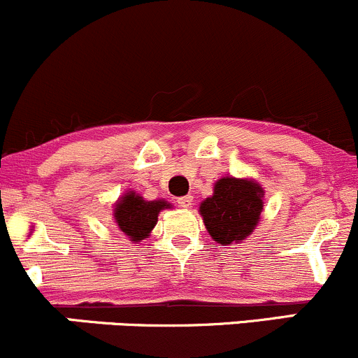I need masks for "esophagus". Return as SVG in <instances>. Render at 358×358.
Wrapping results in <instances>:
<instances>
[{
    "label": "esophagus",
    "mask_w": 358,
    "mask_h": 358,
    "mask_svg": "<svg viewBox=\"0 0 358 358\" xmlns=\"http://www.w3.org/2000/svg\"><path fill=\"white\" fill-rule=\"evenodd\" d=\"M176 202H178L180 208L189 209V208H192V202H194V197H192V195H183V197H180Z\"/></svg>",
    "instance_id": "esophagus-1"
}]
</instances>
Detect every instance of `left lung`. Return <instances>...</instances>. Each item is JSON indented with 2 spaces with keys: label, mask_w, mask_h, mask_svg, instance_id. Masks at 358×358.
<instances>
[{
  "label": "left lung",
  "mask_w": 358,
  "mask_h": 358,
  "mask_svg": "<svg viewBox=\"0 0 358 358\" xmlns=\"http://www.w3.org/2000/svg\"><path fill=\"white\" fill-rule=\"evenodd\" d=\"M264 190L254 180L224 176L214 183L199 213L214 242L231 245L245 240L261 220Z\"/></svg>",
  "instance_id": "obj_1"
}]
</instances>
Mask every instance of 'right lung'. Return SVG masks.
<instances>
[{
	"instance_id": "obj_1",
	"label": "right lung",
	"mask_w": 358,
	"mask_h": 358,
	"mask_svg": "<svg viewBox=\"0 0 358 358\" xmlns=\"http://www.w3.org/2000/svg\"><path fill=\"white\" fill-rule=\"evenodd\" d=\"M171 204L166 201H144L135 192H127L115 204V221L118 228L125 233L131 242H141L148 238L149 233L156 227L157 216L163 209H169Z\"/></svg>"
}]
</instances>
